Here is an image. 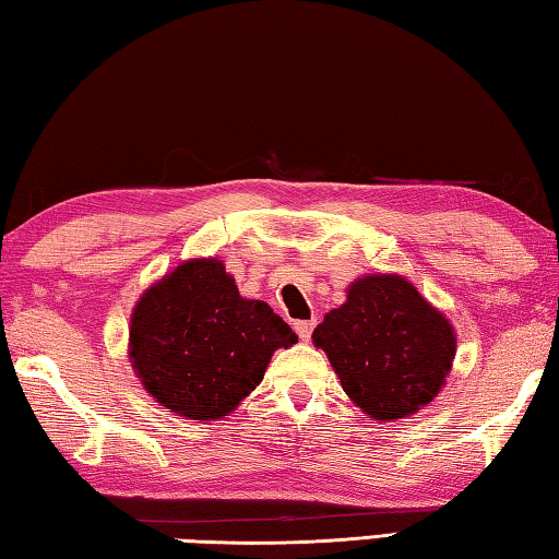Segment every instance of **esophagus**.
I'll return each mask as SVG.
<instances>
[{
    "label": "esophagus",
    "mask_w": 559,
    "mask_h": 559,
    "mask_svg": "<svg viewBox=\"0 0 559 559\" xmlns=\"http://www.w3.org/2000/svg\"><path fill=\"white\" fill-rule=\"evenodd\" d=\"M293 328H296L300 340H310V335H313V328H316V320H296Z\"/></svg>",
    "instance_id": "obj_1"
}]
</instances>
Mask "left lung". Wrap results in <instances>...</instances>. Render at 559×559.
<instances>
[{"label": "left lung", "instance_id": "left-lung-1", "mask_svg": "<svg viewBox=\"0 0 559 559\" xmlns=\"http://www.w3.org/2000/svg\"><path fill=\"white\" fill-rule=\"evenodd\" d=\"M313 343L325 349L349 400L380 421L427 406L456 355L447 316L392 273L357 278L343 306L313 330Z\"/></svg>", "mask_w": 559, "mask_h": 559}]
</instances>
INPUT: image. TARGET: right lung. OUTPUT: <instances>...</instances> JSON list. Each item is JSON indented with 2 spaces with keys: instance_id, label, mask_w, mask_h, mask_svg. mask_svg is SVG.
<instances>
[{
  "instance_id": "add662e5",
  "label": "right lung",
  "mask_w": 559,
  "mask_h": 559,
  "mask_svg": "<svg viewBox=\"0 0 559 559\" xmlns=\"http://www.w3.org/2000/svg\"><path fill=\"white\" fill-rule=\"evenodd\" d=\"M298 343L269 302L239 296L216 259H192L150 286L130 318V362L169 412L229 416L263 380L271 355Z\"/></svg>"
}]
</instances>
